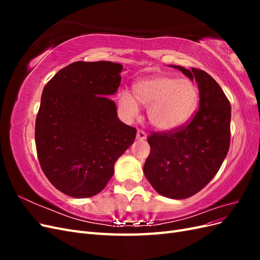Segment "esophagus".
Listing matches in <instances>:
<instances>
[{"instance_id": "esophagus-1", "label": "esophagus", "mask_w": 260, "mask_h": 260, "mask_svg": "<svg viewBox=\"0 0 260 260\" xmlns=\"http://www.w3.org/2000/svg\"><path fill=\"white\" fill-rule=\"evenodd\" d=\"M146 138H147V136H146V133L144 131L138 130V132H137V139L139 141H144V140H146Z\"/></svg>"}]
</instances>
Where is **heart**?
<instances>
[{
	"label": "heart",
	"instance_id": "heart-1",
	"mask_svg": "<svg viewBox=\"0 0 260 260\" xmlns=\"http://www.w3.org/2000/svg\"><path fill=\"white\" fill-rule=\"evenodd\" d=\"M132 96L121 92L118 98L122 115L133 119L139 115L138 104L147 107V119L160 131L175 130L191 119L199 105L198 86L190 79L158 75L137 81Z\"/></svg>",
	"mask_w": 260,
	"mask_h": 260
}]
</instances>
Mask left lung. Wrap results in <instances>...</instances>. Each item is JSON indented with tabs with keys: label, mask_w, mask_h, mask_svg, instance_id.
<instances>
[{
	"label": "left lung",
	"mask_w": 260,
	"mask_h": 260,
	"mask_svg": "<svg viewBox=\"0 0 260 260\" xmlns=\"http://www.w3.org/2000/svg\"><path fill=\"white\" fill-rule=\"evenodd\" d=\"M172 67L198 83L200 108L184 127L148 137L151 153L143 171L157 193L183 200L206 186L221 167L230 147L231 106L206 72Z\"/></svg>",
	"instance_id": "8db88e82"
}]
</instances>
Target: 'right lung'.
Returning <instances> with one entry per match:
<instances>
[{
    "mask_svg": "<svg viewBox=\"0 0 260 260\" xmlns=\"http://www.w3.org/2000/svg\"><path fill=\"white\" fill-rule=\"evenodd\" d=\"M123 66L76 61L44 86L36 120L41 168L58 191L76 199L99 194L117 159L135 142L137 129L117 116L114 95Z\"/></svg>",
    "mask_w": 260,
    "mask_h": 260,
    "instance_id": "add662e5",
    "label": "right lung"
}]
</instances>
